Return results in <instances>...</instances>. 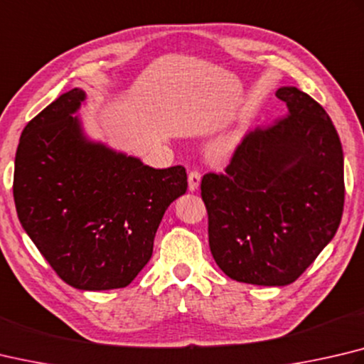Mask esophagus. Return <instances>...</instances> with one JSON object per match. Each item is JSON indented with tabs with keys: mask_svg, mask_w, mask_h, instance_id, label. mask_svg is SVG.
I'll use <instances>...</instances> for the list:
<instances>
[{
	"mask_svg": "<svg viewBox=\"0 0 364 364\" xmlns=\"http://www.w3.org/2000/svg\"><path fill=\"white\" fill-rule=\"evenodd\" d=\"M200 173L197 170H193L191 173L188 175V183H189V191L191 193H194V191L199 189L200 186Z\"/></svg>",
	"mask_w": 364,
	"mask_h": 364,
	"instance_id": "obj_1",
	"label": "esophagus"
}]
</instances>
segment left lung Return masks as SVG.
Returning a JSON list of instances; mask_svg holds the SVG:
<instances>
[{
	"label": "left lung",
	"mask_w": 364,
	"mask_h": 364,
	"mask_svg": "<svg viewBox=\"0 0 364 364\" xmlns=\"http://www.w3.org/2000/svg\"><path fill=\"white\" fill-rule=\"evenodd\" d=\"M277 97L288 116L256 129L226 173L202 178L210 250L232 280L293 283L338 230L343 210V153L326 111L293 85Z\"/></svg>",
	"instance_id": "left-lung-1"
}]
</instances>
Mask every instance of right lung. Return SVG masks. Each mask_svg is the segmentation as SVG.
Instances as JSON below:
<instances>
[{
  "label": "right lung",
  "instance_id": "add662e5",
  "mask_svg": "<svg viewBox=\"0 0 364 364\" xmlns=\"http://www.w3.org/2000/svg\"><path fill=\"white\" fill-rule=\"evenodd\" d=\"M79 87L26 124L14 167L18 221L63 282L82 291L127 287L153 255L170 203L188 189L181 165L153 168L85 134Z\"/></svg>",
  "mask_w": 364,
  "mask_h": 364
}]
</instances>
